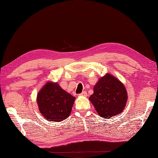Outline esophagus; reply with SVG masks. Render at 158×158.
<instances>
[{
    "label": "esophagus",
    "mask_w": 158,
    "mask_h": 158,
    "mask_svg": "<svg viewBox=\"0 0 158 158\" xmlns=\"http://www.w3.org/2000/svg\"><path fill=\"white\" fill-rule=\"evenodd\" d=\"M80 95L83 96H87V92L85 91H83L81 94H80Z\"/></svg>",
    "instance_id": "obj_1"
}]
</instances>
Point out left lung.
Masks as SVG:
<instances>
[{
  "label": "left lung",
  "instance_id": "1",
  "mask_svg": "<svg viewBox=\"0 0 158 158\" xmlns=\"http://www.w3.org/2000/svg\"><path fill=\"white\" fill-rule=\"evenodd\" d=\"M127 98L124 85L118 79L106 74L97 82L89 99L99 115L108 119L122 112Z\"/></svg>",
  "mask_w": 158,
  "mask_h": 158
}]
</instances>
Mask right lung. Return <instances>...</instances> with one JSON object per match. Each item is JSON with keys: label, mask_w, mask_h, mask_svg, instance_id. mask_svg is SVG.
Returning a JSON list of instances; mask_svg holds the SVG:
<instances>
[{"label": "right lung", "mask_w": 158, "mask_h": 158, "mask_svg": "<svg viewBox=\"0 0 158 158\" xmlns=\"http://www.w3.org/2000/svg\"><path fill=\"white\" fill-rule=\"evenodd\" d=\"M75 98L62 89L57 83H48L37 95L39 109L47 119L59 122L71 112Z\"/></svg>", "instance_id": "add662e5"}]
</instances>
